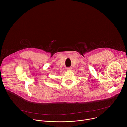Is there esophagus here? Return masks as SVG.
I'll use <instances>...</instances> for the list:
<instances>
[{"label":"esophagus","instance_id":"1","mask_svg":"<svg viewBox=\"0 0 127 127\" xmlns=\"http://www.w3.org/2000/svg\"><path fill=\"white\" fill-rule=\"evenodd\" d=\"M72 69V68L71 67H68V68H67V71H71Z\"/></svg>","mask_w":127,"mask_h":127}]
</instances>
